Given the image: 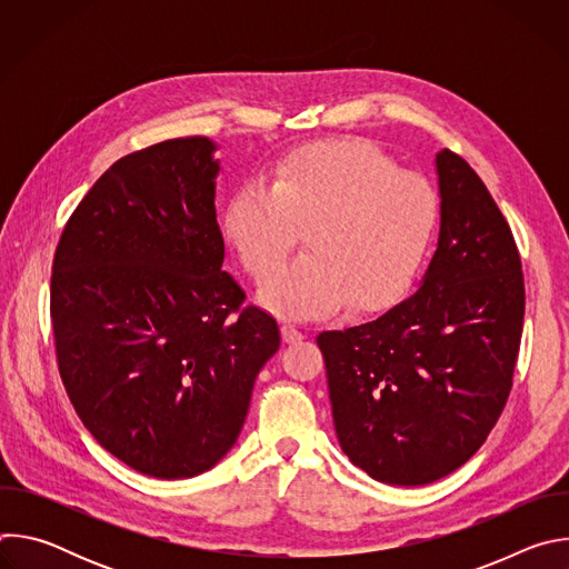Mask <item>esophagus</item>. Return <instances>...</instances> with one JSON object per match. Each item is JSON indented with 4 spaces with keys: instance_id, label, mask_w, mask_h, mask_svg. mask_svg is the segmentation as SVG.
<instances>
[{
    "instance_id": "34e87169",
    "label": "esophagus",
    "mask_w": 569,
    "mask_h": 569,
    "mask_svg": "<svg viewBox=\"0 0 569 569\" xmlns=\"http://www.w3.org/2000/svg\"><path fill=\"white\" fill-rule=\"evenodd\" d=\"M281 338H283V342H299L301 338H303V333L295 327V323H290V321H283L281 323Z\"/></svg>"
}]
</instances>
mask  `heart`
<instances>
[{
    "mask_svg": "<svg viewBox=\"0 0 569 569\" xmlns=\"http://www.w3.org/2000/svg\"><path fill=\"white\" fill-rule=\"evenodd\" d=\"M439 222V196L419 173L365 139H333L286 154L272 187H240L224 209V236L263 281L307 229L309 252L261 288L286 315L331 312L349 299L369 310L419 272Z\"/></svg>",
    "mask_w": 569,
    "mask_h": 569,
    "instance_id": "heart-1",
    "label": "heart"
}]
</instances>
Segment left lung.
I'll list each match as a JSON object with an SVG mask.
<instances>
[{"mask_svg": "<svg viewBox=\"0 0 569 569\" xmlns=\"http://www.w3.org/2000/svg\"><path fill=\"white\" fill-rule=\"evenodd\" d=\"M437 173L441 233L421 288L317 336L342 450L398 486L437 481L481 448L522 338L525 277L507 218L457 152L437 154Z\"/></svg>", "mask_w": 569, "mask_h": 569, "instance_id": "left-lung-1", "label": "left lung"}]
</instances>
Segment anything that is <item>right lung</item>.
<instances>
[{
	"label": "right lung",
	"instance_id": "1",
	"mask_svg": "<svg viewBox=\"0 0 569 569\" xmlns=\"http://www.w3.org/2000/svg\"><path fill=\"white\" fill-rule=\"evenodd\" d=\"M213 143L134 150L69 216L51 272L56 360L76 415L159 479L216 466L246 423L277 319L222 270Z\"/></svg>",
	"mask_w": 569,
	"mask_h": 569
}]
</instances>
